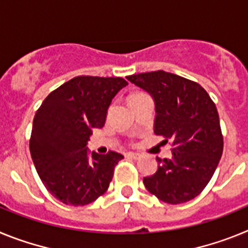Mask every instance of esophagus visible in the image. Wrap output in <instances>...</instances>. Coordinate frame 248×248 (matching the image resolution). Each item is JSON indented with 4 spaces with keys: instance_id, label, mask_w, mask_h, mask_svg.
<instances>
[{
    "instance_id": "34e87169",
    "label": "esophagus",
    "mask_w": 248,
    "mask_h": 248,
    "mask_svg": "<svg viewBox=\"0 0 248 248\" xmlns=\"http://www.w3.org/2000/svg\"><path fill=\"white\" fill-rule=\"evenodd\" d=\"M128 155L129 157H133V159H139L140 157V154H138V153H128Z\"/></svg>"
}]
</instances>
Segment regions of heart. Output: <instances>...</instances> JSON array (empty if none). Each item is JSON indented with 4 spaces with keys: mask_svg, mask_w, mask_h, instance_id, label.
I'll return each mask as SVG.
<instances>
[{
    "mask_svg": "<svg viewBox=\"0 0 248 248\" xmlns=\"http://www.w3.org/2000/svg\"><path fill=\"white\" fill-rule=\"evenodd\" d=\"M139 94H143V92H135V93L131 94L130 97H133V95H139Z\"/></svg>",
    "mask_w": 248,
    "mask_h": 248,
    "instance_id": "obj_1",
    "label": "heart"
}]
</instances>
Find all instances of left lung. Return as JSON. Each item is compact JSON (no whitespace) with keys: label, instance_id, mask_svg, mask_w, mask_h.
<instances>
[{"label":"left lung","instance_id":"left-lung-1","mask_svg":"<svg viewBox=\"0 0 248 248\" xmlns=\"http://www.w3.org/2000/svg\"><path fill=\"white\" fill-rule=\"evenodd\" d=\"M155 100L154 133L171 140V159L156 157L159 169L144 177L150 194L164 202L183 203L201 194L223 150L216 105L199 83L164 71L128 76Z\"/></svg>","mask_w":248,"mask_h":248}]
</instances>
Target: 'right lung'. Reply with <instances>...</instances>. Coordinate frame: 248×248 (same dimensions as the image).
<instances>
[{
	"label": "right lung",
	"instance_id": "obj_1",
	"mask_svg": "<svg viewBox=\"0 0 248 248\" xmlns=\"http://www.w3.org/2000/svg\"><path fill=\"white\" fill-rule=\"evenodd\" d=\"M120 77L79 76L54 89L33 118L30 151L46 189L65 205H88L102 196L123 155L89 154L92 131L103 128Z\"/></svg>",
	"mask_w": 248,
	"mask_h": 248
}]
</instances>
